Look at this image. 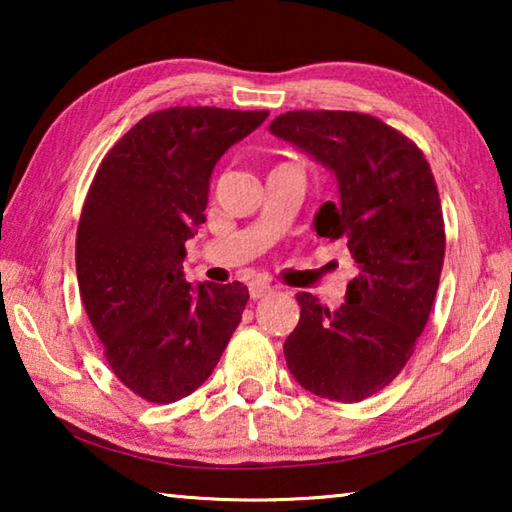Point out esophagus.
<instances>
[{"mask_svg": "<svg viewBox=\"0 0 512 512\" xmlns=\"http://www.w3.org/2000/svg\"><path fill=\"white\" fill-rule=\"evenodd\" d=\"M248 291H250V298H253V300H262V298H266V296H271L273 287H271V284L257 280V282H250Z\"/></svg>", "mask_w": 512, "mask_h": 512, "instance_id": "esophagus-1", "label": "esophagus"}]
</instances>
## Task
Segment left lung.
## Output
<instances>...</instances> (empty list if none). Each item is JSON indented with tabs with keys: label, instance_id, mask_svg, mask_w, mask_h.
Masks as SVG:
<instances>
[{
	"label": "left lung",
	"instance_id": "left-lung-1",
	"mask_svg": "<svg viewBox=\"0 0 512 512\" xmlns=\"http://www.w3.org/2000/svg\"><path fill=\"white\" fill-rule=\"evenodd\" d=\"M268 131L334 173L339 198L314 228L345 241L359 268L341 307L298 293L284 359L305 391L361 402L400 375L429 320L445 259L436 180L409 137L361 112L293 110Z\"/></svg>",
	"mask_w": 512,
	"mask_h": 512
}]
</instances>
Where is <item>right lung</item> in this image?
I'll use <instances>...</instances> for the list:
<instances>
[{"label":"right lung","mask_w":512,"mask_h":512,"mask_svg":"<svg viewBox=\"0 0 512 512\" xmlns=\"http://www.w3.org/2000/svg\"><path fill=\"white\" fill-rule=\"evenodd\" d=\"M266 117L207 106L151 112L92 180L76 232L81 300L112 372L144 400L194 393L244 314L241 282H185V241L205 223L216 162Z\"/></svg>","instance_id":"obj_1"}]
</instances>
